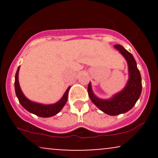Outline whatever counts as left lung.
Segmentation results:
<instances>
[{"label":"left lung","instance_id":"1","mask_svg":"<svg viewBox=\"0 0 158 158\" xmlns=\"http://www.w3.org/2000/svg\"><path fill=\"white\" fill-rule=\"evenodd\" d=\"M114 47L124 56L128 63V80L126 87L120 92L108 99L98 98L93 93L90 82L88 87L90 99L94 104L104 113L111 116L124 114L131 110L138 100L142 91L140 73L134 56L121 45L116 44Z\"/></svg>","mask_w":158,"mask_h":158}]
</instances>
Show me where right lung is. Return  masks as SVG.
I'll return each instance as SVG.
<instances>
[{
  "mask_svg": "<svg viewBox=\"0 0 158 158\" xmlns=\"http://www.w3.org/2000/svg\"><path fill=\"white\" fill-rule=\"evenodd\" d=\"M19 68L20 67L18 68L17 72L15 73V90L16 96H17L19 102L21 103V106L27 110H28L29 112L35 114V115L41 117H50L59 113L62 109V108L64 106L67 101H68V91L69 89L70 88V86L68 87V88L66 90V91H65V93L60 100L58 101L55 104L43 105L40 104V103L32 102V101H30V99H28L25 97L21 88H20L19 81Z\"/></svg>",
  "mask_w": 158,
  "mask_h": 158,
  "instance_id": "1",
  "label": "right lung"
}]
</instances>
